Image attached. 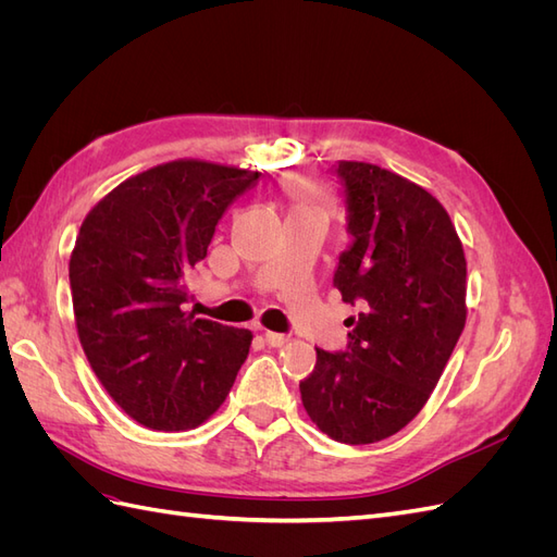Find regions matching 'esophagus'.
<instances>
[{
  "label": "esophagus",
  "instance_id": "1",
  "mask_svg": "<svg viewBox=\"0 0 557 557\" xmlns=\"http://www.w3.org/2000/svg\"><path fill=\"white\" fill-rule=\"evenodd\" d=\"M264 339L272 348H281L288 344V334H281V332H264Z\"/></svg>",
  "mask_w": 557,
  "mask_h": 557
}]
</instances>
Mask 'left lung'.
<instances>
[{
  "label": "left lung",
  "instance_id": "8db88e82",
  "mask_svg": "<svg viewBox=\"0 0 557 557\" xmlns=\"http://www.w3.org/2000/svg\"><path fill=\"white\" fill-rule=\"evenodd\" d=\"M350 246L332 283L358 318L344 350L315 348L301 404L320 432L374 444L425 407L465 327L467 262L446 209L420 185L367 162L334 164Z\"/></svg>",
  "mask_w": 557,
  "mask_h": 557
}]
</instances>
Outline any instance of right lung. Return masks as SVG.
Here are the masks:
<instances>
[{"label":"right lung","mask_w":557,"mask_h":557,"mask_svg":"<svg viewBox=\"0 0 557 557\" xmlns=\"http://www.w3.org/2000/svg\"><path fill=\"white\" fill-rule=\"evenodd\" d=\"M260 176L166 162L117 185L81 225L70 260L81 346L117 407L150 430L205 423L248 358V330L183 305L218 221Z\"/></svg>","instance_id":"right-lung-1"}]
</instances>
